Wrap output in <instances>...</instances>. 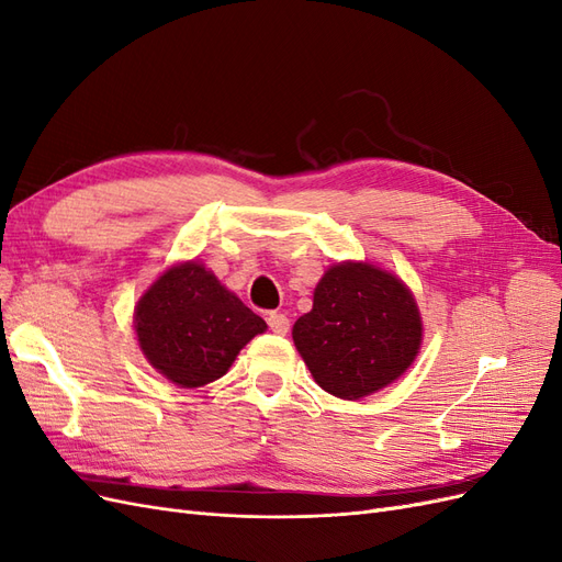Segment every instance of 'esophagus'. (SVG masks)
<instances>
[{
  "label": "esophagus",
  "mask_w": 562,
  "mask_h": 562,
  "mask_svg": "<svg viewBox=\"0 0 562 562\" xmlns=\"http://www.w3.org/2000/svg\"><path fill=\"white\" fill-rule=\"evenodd\" d=\"M267 323H269V328L274 330L277 335H285L288 330H291V321H288V316L281 314V312H271L267 316Z\"/></svg>",
  "instance_id": "34e87169"
}]
</instances>
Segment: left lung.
Segmentation results:
<instances>
[{"instance_id":"obj_1","label":"left lung","mask_w":562,"mask_h":562,"mask_svg":"<svg viewBox=\"0 0 562 562\" xmlns=\"http://www.w3.org/2000/svg\"><path fill=\"white\" fill-rule=\"evenodd\" d=\"M422 330L398 277L370 262H337L318 281L312 312L295 321L293 342L321 389L359 401L413 366Z\"/></svg>"}]
</instances>
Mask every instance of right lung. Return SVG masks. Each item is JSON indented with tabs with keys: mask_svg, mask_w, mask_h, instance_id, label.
<instances>
[{
	"mask_svg": "<svg viewBox=\"0 0 562 562\" xmlns=\"http://www.w3.org/2000/svg\"><path fill=\"white\" fill-rule=\"evenodd\" d=\"M135 335L166 380L196 389L225 375L267 323L201 262L168 267L135 304Z\"/></svg>",
	"mask_w": 562,
	"mask_h": 562,
	"instance_id": "obj_1",
	"label": "right lung"
}]
</instances>
